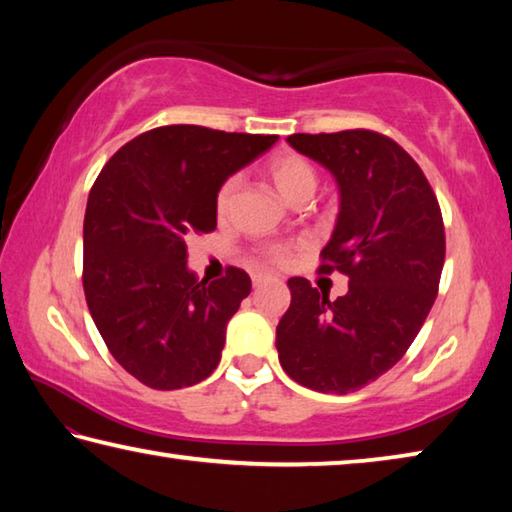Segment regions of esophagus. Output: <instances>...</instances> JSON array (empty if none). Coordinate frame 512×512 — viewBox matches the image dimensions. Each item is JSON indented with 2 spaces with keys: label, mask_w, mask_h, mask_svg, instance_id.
<instances>
[{
  "label": "esophagus",
  "mask_w": 512,
  "mask_h": 512,
  "mask_svg": "<svg viewBox=\"0 0 512 512\" xmlns=\"http://www.w3.org/2000/svg\"><path fill=\"white\" fill-rule=\"evenodd\" d=\"M273 280H275V275H268V273H257V275H253V284H255V287H264V284L273 282Z\"/></svg>",
  "instance_id": "obj_1"
}]
</instances>
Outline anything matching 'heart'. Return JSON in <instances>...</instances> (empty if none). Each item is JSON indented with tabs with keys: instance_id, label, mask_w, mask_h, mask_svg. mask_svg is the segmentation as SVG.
<instances>
[{
	"instance_id": "obj_1",
	"label": "heart",
	"mask_w": 512,
	"mask_h": 512,
	"mask_svg": "<svg viewBox=\"0 0 512 512\" xmlns=\"http://www.w3.org/2000/svg\"><path fill=\"white\" fill-rule=\"evenodd\" d=\"M268 178H271L273 187L277 189L284 201L296 205L298 201H305L311 198L318 187V176L316 169L311 167V162L302 158L298 153H282L275 155V158L268 162L266 167ZM237 192V178H228L216 192V214L225 216L232 205V198ZM268 257L275 259V262H282L287 257V248L275 246L268 250Z\"/></svg>"
}]
</instances>
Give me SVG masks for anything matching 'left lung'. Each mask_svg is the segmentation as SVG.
I'll return each mask as SVG.
<instances>
[{
    "mask_svg": "<svg viewBox=\"0 0 512 512\" xmlns=\"http://www.w3.org/2000/svg\"><path fill=\"white\" fill-rule=\"evenodd\" d=\"M287 142L339 187L320 271L348 275V293L329 300L291 277L275 348L293 381L345 395L391 370L427 320L445 264L443 216L422 169L391 137L298 133Z\"/></svg>",
    "mask_w": 512,
    "mask_h": 512,
    "instance_id": "1",
    "label": "left lung"
}]
</instances>
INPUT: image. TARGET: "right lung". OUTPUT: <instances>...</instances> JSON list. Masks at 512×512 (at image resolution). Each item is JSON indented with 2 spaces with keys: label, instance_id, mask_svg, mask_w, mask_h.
<instances>
[{
  "label": "right lung",
  "instance_id": "add662e5",
  "mask_svg": "<svg viewBox=\"0 0 512 512\" xmlns=\"http://www.w3.org/2000/svg\"><path fill=\"white\" fill-rule=\"evenodd\" d=\"M277 135L162 126L112 155L83 221V289L112 357L144 386L176 391L219 366L225 327L250 293L228 268L207 282L187 266V237L216 228V192Z\"/></svg>",
  "mask_w": 512,
  "mask_h": 512
}]
</instances>
